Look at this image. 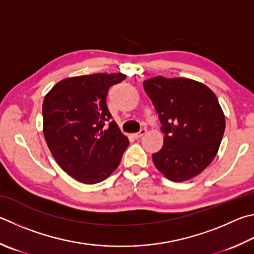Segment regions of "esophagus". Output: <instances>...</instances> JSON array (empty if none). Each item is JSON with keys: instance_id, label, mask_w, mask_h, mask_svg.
<instances>
[{"instance_id": "1", "label": "esophagus", "mask_w": 254, "mask_h": 254, "mask_svg": "<svg viewBox=\"0 0 254 254\" xmlns=\"http://www.w3.org/2000/svg\"><path fill=\"white\" fill-rule=\"evenodd\" d=\"M145 133H146V130H145V128H141L140 132L134 133V134H133V137H135V139H140V137H142L143 135H144Z\"/></svg>"}]
</instances>
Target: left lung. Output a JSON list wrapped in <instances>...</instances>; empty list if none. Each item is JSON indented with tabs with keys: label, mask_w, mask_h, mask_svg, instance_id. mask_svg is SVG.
I'll use <instances>...</instances> for the list:
<instances>
[{
	"label": "left lung",
	"mask_w": 254,
	"mask_h": 254,
	"mask_svg": "<svg viewBox=\"0 0 254 254\" xmlns=\"http://www.w3.org/2000/svg\"><path fill=\"white\" fill-rule=\"evenodd\" d=\"M164 133L152 154L155 168L173 182L199 175L218 153L225 130L222 108L210 87L186 77L154 76L143 82Z\"/></svg>",
	"instance_id": "1"
}]
</instances>
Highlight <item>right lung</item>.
<instances>
[{"label": "right lung", "instance_id": "1", "mask_svg": "<svg viewBox=\"0 0 254 254\" xmlns=\"http://www.w3.org/2000/svg\"><path fill=\"white\" fill-rule=\"evenodd\" d=\"M126 77L123 73L66 77L45 95V141L60 168L76 181L102 182L121 162L128 139L111 121L107 95L110 86Z\"/></svg>", "mask_w": 254, "mask_h": 254}]
</instances>
